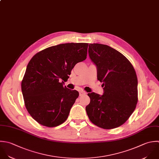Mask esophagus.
Returning <instances> with one entry per match:
<instances>
[{"instance_id": "34e87169", "label": "esophagus", "mask_w": 159, "mask_h": 159, "mask_svg": "<svg viewBox=\"0 0 159 159\" xmlns=\"http://www.w3.org/2000/svg\"><path fill=\"white\" fill-rule=\"evenodd\" d=\"M86 94V92H85V91H80L79 92V95L80 96H82V95H85Z\"/></svg>"}]
</instances>
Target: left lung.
I'll use <instances>...</instances> for the list:
<instances>
[{
    "label": "left lung",
    "instance_id": "1",
    "mask_svg": "<svg viewBox=\"0 0 159 159\" xmlns=\"http://www.w3.org/2000/svg\"><path fill=\"white\" fill-rule=\"evenodd\" d=\"M89 54L97 69V79L103 82V95L88 93L86 108L92 123L105 129L123 125L134 111L138 100V78L129 61L111 47L89 44Z\"/></svg>",
    "mask_w": 159,
    "mask_h": 159
}]
</instances>
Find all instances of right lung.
Listing matches in <instances>:
<instances>
[{
    "instance_id": "add662e5",
    "label": "right lung",
    "mask_w": 159,
    "mask_h": 159,
    "mask_svg": "<svg viewBox=\"0 0 159 159\" xmlns=\"http://www.w3.org/2000/svg\"><path fill=\"white\" fill-rule=\"evenodd\" d=\"M89 44L64 43L46 48L30 61L21 81L25 107L39 124L56 127L68 118L79 93L64 87L75 65L87 58Z\"/></svg>"
}]
</instances>
